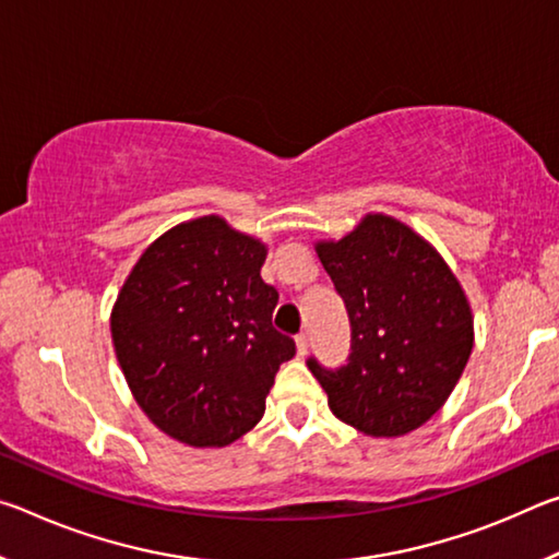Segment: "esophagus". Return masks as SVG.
<instances>
[{"label": "esophagus", "mask_w": 559, "mask_h": 559, "mask_svg": "<svg viewBox=\"0 0 559 559\" xmlns=\"http://www.w3.org/2000/svg\"><path fill=\"white\" fill-rule=\"evenodd\" d=\"M308 335L306 333H300L298 337H296V349H298V357H306L308 355Z\"/></svg>", "instance_id": "esophagus-1"}]
</instances>
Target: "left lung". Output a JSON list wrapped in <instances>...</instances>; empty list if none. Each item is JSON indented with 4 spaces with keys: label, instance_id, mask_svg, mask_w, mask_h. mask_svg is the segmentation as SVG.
Instances as JSON below:
<instances>
[{
    "label": "left lung",
    "instance_id": "1",
    "mask_svg": "<svg viewBox=\"0 0 559 559\" xmlns=\"http://www.w3.org/2000/svg\"><path fill=\"white\" fill-rule=\"evenodd\" d=\"M316 251L353 330L347 365L328 370L308 359L328 406L367 437L419 429L449 400L473 349L461 283L427 239L384 214H367Z\"/></svg>",
    "mask_w": 559,
    "mask_h": 559
}]
</instances>
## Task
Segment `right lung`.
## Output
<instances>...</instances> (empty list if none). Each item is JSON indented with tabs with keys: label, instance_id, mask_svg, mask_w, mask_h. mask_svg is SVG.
<instances>
[{
	"label": "right lung",
	"instance_id": "right-lung-1",
	"mask_svg": "<svg viewBox=\"0 0 559 559\" xmlns=\"http://www.w3.org/2000/svg\"><path fill=\"white\" fill-rule=\"evenodd\" d=\"M266 246L222 216L177 224L122 283L110 333L128 386L159 431L189 447H226L261 421L293 337L271 323Z\"/></svg>",
	"mask_w": 559,
	"mask_h": 559
}]
</instances>
